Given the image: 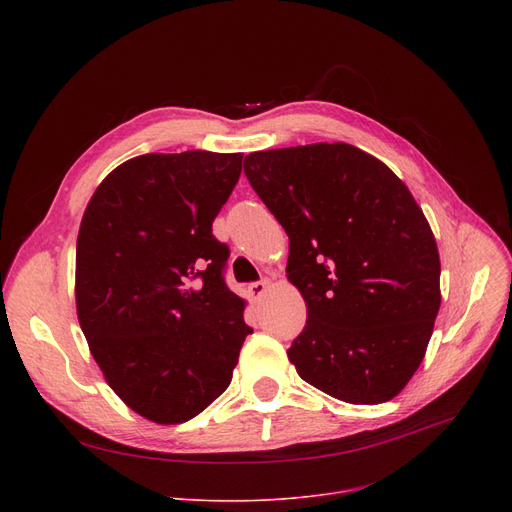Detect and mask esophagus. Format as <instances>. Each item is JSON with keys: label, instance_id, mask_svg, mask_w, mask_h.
Here are the masks:
<instances>
[{"label": "esophagus", "instance_id": "34e87169", "mask_svg": "<svg viewBox=\"0 0 512 512\" xmlns=\"http://www.w3.org/2000/svg\"><path fill=\"white\" fill-rule=\"evenodd\" d=\"M267 288H270V280H259V282H253V284L249 286V294L253 297V301L261 299L263 294L267 292Z\"/></svg>", "mask_w": 512, "mask_h": 512}]
</instances>
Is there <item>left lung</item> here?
Here are the masks:
<instances>
[{"label":"left lung","mask_w":512,"mask_h":512,"mask_svg":"<svg viewBox=\"0 0 512 512\" xmlns=\"http://www.w3.org/2000/svg\"><path fill=\"white\" fill-rule=\"evenodd\" d=\"M245 174L288 234L286 276L307 305L288 361L338 400H392L442 301L436 238L407 184L346 143L255 151Z\"/></svg>","instance_id":"left-lung-1"}]
</instances>
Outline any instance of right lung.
<instances>
[{
	"mask_svg": "<svg viewBox=\"0 0 512 512\" xmlns=\"http://www.w3.org/2000/svg\"><path fill=\"white\" fill-rule=\"evenodd\" d=\"M242 153H147L103 178L76 238V315L105 382L141 417L176 425L232 382L247 301L228 290L211 224Z\"/></svg>",
	"mask_w": 512,
	"mask_h": 512,
	"instance_id": "1",
	"label": "right lung"
}]
</instances>
